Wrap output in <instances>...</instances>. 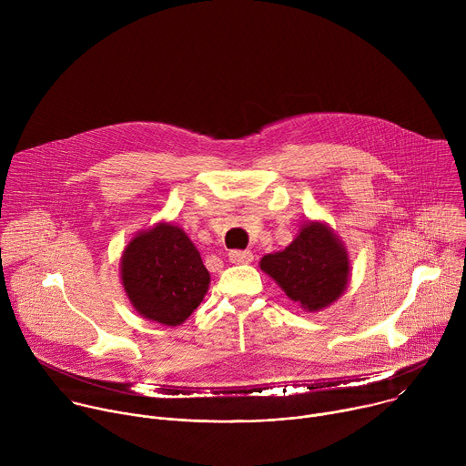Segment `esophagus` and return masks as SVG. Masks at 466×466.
<instances>
[{"label":"esophagus","mask_w":466,"mask_h":466,"mask_svg":"<svg viewBox=\"0 0 466 466\" xmlns=\"http://www.w3.org/2000/svg\"><path fill=\"white\" fill-rule=\"evenodd\" d=\"M252 252L250 250H230L228 252V259L232 261V263H248V261H252Z\"/></svg>","instance_id":"esophagus-1"}]
</instances>
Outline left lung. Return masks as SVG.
Here are the masks:
<instances>
[{"label": "left lung", "instance_id": "1", "mask_svg": "<svg viewBox=\"0 0 466 466\" xmlns=\"http://www.w3.org/2000/svg\"><path fill=\"white\" fill-rule=\"evenodd\" d=\"M259 268L308 311H319L338 300L350 269L345 247L322 223L304 225L286 250L263 256Z\"/></svg>", "mask_w": 466, "mask_h": 466}]
</instances>
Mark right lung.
Wrapping results in <instances>:
<instances>
[{
	"instance_id": "add662e5",
	"label": "right lung",
	"mask_w": 466,
	"mask_h": 466,
	"mask_svg": "<svg viewBox=\"0 0 466 466\" xmlns=\"http://www.w3.org/2000/svg\"><path fill=\"white\" fill-rule=\"evenodd\" d=\"M121 280L140 315L177 326L201 304L210 273L178 227L158 223L127 245L121 258Z\"/></svg>"
}]
</instances>
